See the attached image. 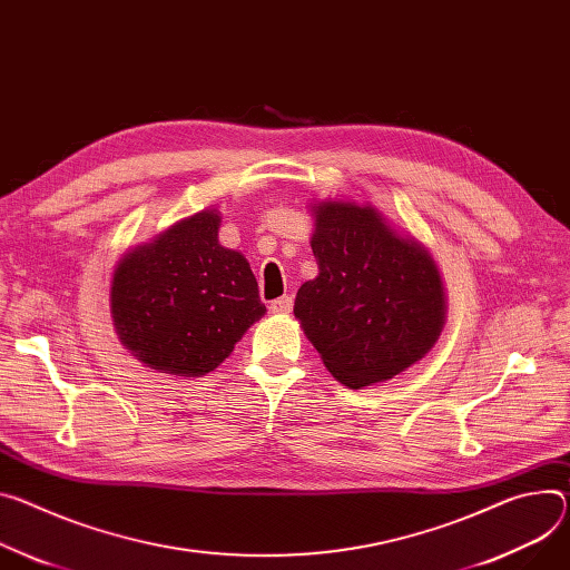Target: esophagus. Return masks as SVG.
Listing matches in <instances>:
<instances>
[{
  "label": "esophagus",
  "mask_w": 570,
  "mask_h": 570,
  "mask_svg": "<svg viewBox=\"0 0 570 570\" xmlns=\"http://www.w3.org/2000/svg\"><path fill=\"white\" fill-rule=\"evenodd\" d=\"M291 308H293V299H291L288 295L277 297V299H273V302H271V312H273V314L286 316V314H291Z\"/></svg>",
  "instance_id": "esophagus-1"
}]
</instances>
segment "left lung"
I'll use <instances>...</instances> for the list:
<instances>
[{"label":"left lung","instance_id":"1","mask_svg":"<svg viewBox=\"0 0 570 570\" xmlns=\"http://www.w3.org/2000/svg\"><path fill=\"white\" fill-rule=\"evenodd\" d=\"M312 212L318 277L299 286L295 318L341 384L364 389L400 375L445 325L434 258L373 206L325 199Z\"/></svg>","mask_w":570,"mask_h":570}]
</instances>
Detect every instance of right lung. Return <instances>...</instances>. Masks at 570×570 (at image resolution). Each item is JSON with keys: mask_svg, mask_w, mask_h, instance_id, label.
Returning <instances> with one entry per match:
<instances>
[{"mask_svg": "<svg viewBox=\"0 0 570 570\" xmlns=\"http://www.w3.org/2000/svg\"><path fill=\"white\" fill-rule=\"evenodd\" d=\"M218 229V212L204 209L127 252L114 273L116 332L151 371L212 373L266 314L247 258Z\"/></svg>", "mask_w": 570, "mask_h": 570, "instance_id": "right-lung-1", "label": "right lung"}]
</instances>
